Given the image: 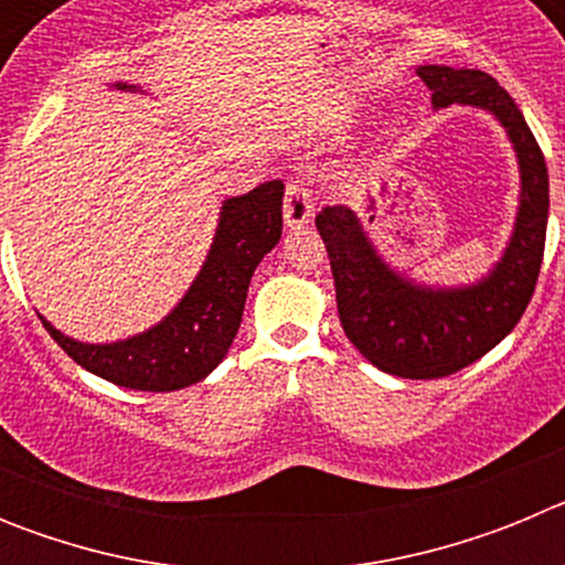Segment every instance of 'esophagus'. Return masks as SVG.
<instances>
[{"label":"esophagus","instance_id":"1","mask_svg":"<svg viewBox=\"0 0 565 565\" xmlns=\"http://www.w3.org/2000/svg\"><path fill=\"white\" fill-rule=\"evenodd\" d=\"M282 217H286L288 228H302L311 223L313 217V198L308 183L291 181L286 186V206H282Z\"/></svg>","mask_w":565,"mask_h":565}]
</instances>
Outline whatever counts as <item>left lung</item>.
Here are the masks:
<instances>
[{"mask_svg": "<svg viewBox=\"0 0 565 565\" xmlns=\"http://www.w3.org/2000/svg\"><path fill=\"white\" fill-rule=\"evenodd\" d=\"M416 73L430 87L433 109L458 104L495 115L515 149L521 198L498 263L469 286H424L379 254L353 209H322L317 228L353 348L391 376L441 379L492 351L526 311L546 246L548 172L526 118L489 73L447 64H422Z\"/></svg>", "mask_w": 565, "mask_h": 565, "instance_id": "left-lung-1", "label": "left lung"}]
</instances>
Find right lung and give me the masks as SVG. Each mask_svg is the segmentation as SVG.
Here are the masks:
<instances>
[{
    "label": "right lung",
    "instance_id": "obj_1",
    "mask_svg": "<svg viewBox=\"0 0 565 565\" xmlns=\"http://www.w3.org/2000/svg\"><path fill=\"white\" fill-rule=\"evenodd\" d=\"M113 87L143 93L127 82ZM282 192V181H268L223 201L201 271L158 326L102 344L78 342L39 313L42 326L73 362L118 387L167 393L201 382L226 359L243 319L254 268L279 243Z\"/></svg>",
    "mask_w": 565,
    "mask_h": 565
}]
</instances>
